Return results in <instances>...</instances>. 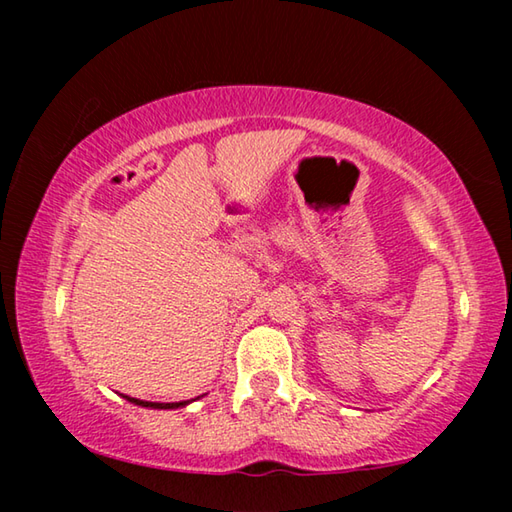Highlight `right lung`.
Returning a JSON list of instances; mask_svg holds the SVG:
<instances>
[{
  "label": "right lung",
  "instance_id": "obj_1",
  "mask_svg": "<svg viewBox=\"0 0 512 512\" xmlns=\"http://www.w3.org/2000/svg\"><path fill=\"white\" fill-rule=\"evenodd\" d=\"M121 397H126V400L131 402V404L146 406V409H180V406H187L189 402H192V400H187V402H167V404H162V402H144V400H137V397H128V395H121Z\"/></svg>",
  "mask_w": 512,
  "mask_h": 512
}]
</instances>
